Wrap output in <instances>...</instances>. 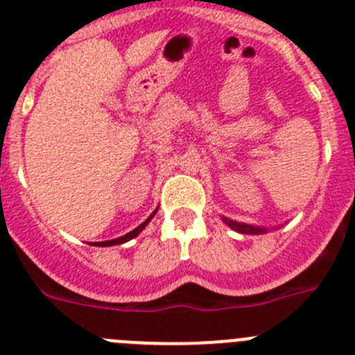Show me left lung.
<instances>
[{
    "label": "left lung",
    "instance_id": "obj_1",
    "mask_svg": "<svg viewBox=\"0 0 355 355\" xmlns=\"http://www.w3.org/2000/svg\"><path fill=\"white\" fill-rule=\"evenodd\" d=\"M222 220L229 225L231 229H234L236 233L241 234H263V233H268V227H259V225H252V224H243V222H236V220H231L227 216H222ZM277 229V227H275Z\"/></svg>",
    "mask_w": 355,
    "mask_h": 355
}]
</instances>
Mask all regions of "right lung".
I'll use <instances>...</instances> for the list:
<instances>
[{"instance_id":"1","label":"right lung","mask_w":355,"mask_h":355,"mask_svg":"<svg viewBox=\"0 0 355 355\" xmlns=\"http://www.w3.org/2000/svg\"><path fill=\"white\" fill-rule=\"evenodd\" d=\"M156 211H158V208H156L155 211L150 213V215L147 216L146 220H144L142 224L139 225V227H135L133 231H130V233H126V234H124V236H121V238H115V240H106V241H94V245H96V247H112V245H119V243H126V241L133 240L135 236H139V234L142 233V231H144V227H146V225L149 224V222H150V218H153V216L156 215Z\"/></svg>"}]
</instances>
